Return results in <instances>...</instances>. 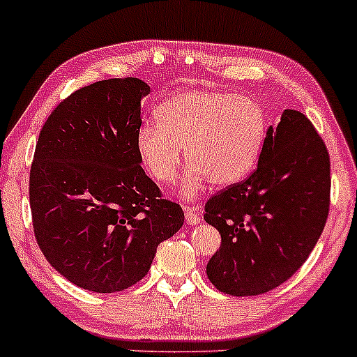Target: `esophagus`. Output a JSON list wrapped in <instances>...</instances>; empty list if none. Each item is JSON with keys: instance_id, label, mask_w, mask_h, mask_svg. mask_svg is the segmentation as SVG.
I'll return each mask as SVG.
<instances>
[{"instance_id": "34e87169", "label": "esophagus", "mask_w": 357, "mask_h": 357, "mask_svg": "<svg viewBox=\"0 0 357 357\" xmlns=\"http://www.w3.org/2000/svg\"><path fill=\"white\" fill-rule=\"evenodd\" d=\"M184 215H186V221L190 225H198L202 221V213L195 206H184Z\"/></svg>"}]
</instances>
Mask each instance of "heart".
Instances as JSON below:
<instances>
[{"label": "heart", "mask_w": 357, "mask_h": 357, "mask_svg": "<svg viewBox=\"0 0 357 357\" xmlns=\"http://www.w3.org/2000/svg\"><path fill=\"white\" fill-rule=\"evenodd\" d=\"M158 124L141 126L137 153L155 183L178 181L183 153L191 165L183 195L192 198L203 183L215 186L240 183L255 167L267 119L257 102L221 90L198 89L178 93L155 109Z\"/></svg>", "instance_id": "obj_1"}]
</instances>
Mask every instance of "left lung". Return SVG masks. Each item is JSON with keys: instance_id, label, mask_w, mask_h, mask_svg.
<instances>
[{"instance_id": "left-lung-1", "label": "left lung", "mask_w": 357, "mask_h": 357, "mask_svg": "<svg viewBox=\"0 0 357 357\" xmlns=\"http://www.w3.org/2000/svg\"><path fill=\"white\" fill-rule=\"evenodd\" d=\"M331 161L322 137L298 110L268 127L258 166L211 196L204 221L221 235L208 278L228 296H258L289 280L326 227Z\"/></svg>"}]
</instances>
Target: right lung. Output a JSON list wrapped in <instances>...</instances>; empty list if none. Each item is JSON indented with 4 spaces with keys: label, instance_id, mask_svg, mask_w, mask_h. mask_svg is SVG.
<instances>
[{
    "label": "right lung",
    "instance_id": "add662e5",
    "mask_svg": "<svg viewBox=\"0 0 357 357\" xmlns=\"http://www.w3.org/2000/svg\"><path fill=\"white\" fill-rule=\"evenodd\" d=\"M149 85L109 79L53 109L30 169L36 243L72 284L110 294L149 272L155 248L184 223L183 208L141 167L137 132Z\"/></svg>",
    "mask_w": 357,
    "mask_h": 357
}]
</instances>
